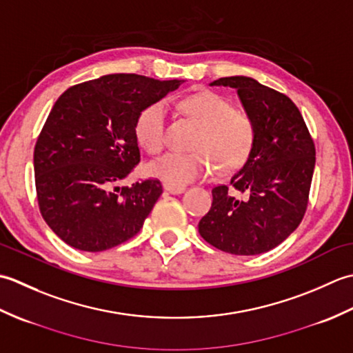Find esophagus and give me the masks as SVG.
Wrapping results in <instances>:
<instances>
[{
    "instance_id": "esophagus-1",
    "label": "esophagus",
    "mask_w": 353,
    "mask_h": 353,
    "mask_svg": "<svg viewBox=\"0 0 353 353\" xmlns=\"http://www.w3.org/2000/svg\"><path fill=\"white\" fill-rule=\"evenodd\" d=\"M163 190L168 191L170 194H182L186 188L185 186H179V185H171V183H163Z\"/></svg>"
}]
</instances>
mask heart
Returning <instances> with one entry per match:
<instances>
[{
  "label": "heart",
  "instance_id": "heart-1",
  "mask_svg": "<svg viewBox=\"0 0 353 353\" xmlns=\"http://www.w3.org/2000/svg\"><path fill=\"white\" fill-rule=\"evenodd\" d=\"M183 114L200 127L192 153H168L148 163L150 176L165 183L185 185L209 174L216 165L220 172L236 171L249 159L256 141V125L250 115L236 110L223 95L200 91L179 103ZM167 106L148 104L134 123V137L148 153L157 154L165 145Z\"/></svg>",
  "mask_w": 353,
  "mask_h": 353
}]
</instances>
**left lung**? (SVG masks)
<instances>
[{"label": "left lung", "mask_w": 353, "mask_h": 353, "mask_svg": "<svg viewBox=\"0 0 353 353\" xmlns=\"http://www.w3.org/2000/svg\"><path fill=\"white\" fill-rule=\"evenodd\" d=\"M211 86L236 89L256 125V141L230 186L212 190V206L200 220L199 232L221 252L241 256L265 253L285 241L303 219L316 145L301 110L285 94L244 76L223 77ZM230 188L246 197L232 196Z\"/></svg>", "instance_id": "8db88e82"}]
</instances>
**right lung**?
<instances>
[{
  "mask_svg": "<svg viewBox=\"0 0 353 353\" xmlns=\"http://www.w3.org/2000/svg\"><path fill=\"white\" fill-rule=\"evenodd\" d=\"M183 80L109 74L59 97L34 145L39 211L74 249L103 252L133 238L162 194L157 179L117 186L141 161L139 112Z\"/></svg>",
  "mask_w": 353,
  "mask_h": 353,
  "instance_id": "1",
  "label": "right lung"
}]
</instances>
